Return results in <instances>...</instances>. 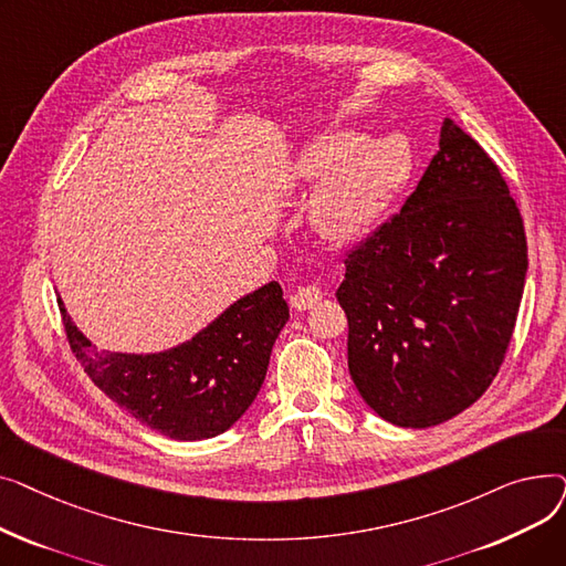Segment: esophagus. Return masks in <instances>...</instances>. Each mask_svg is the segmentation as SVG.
I'll return each mask as SVG.
<instances>
[{"label": "esophagus", "mask_w": 566, "mask_h": 566, "mask_svg": "<svg viewBox=\"0 0 566 566\" xmlns=\"http://www.w3.org/2000/svg\"><path fill=\"white\" fill-rule=\"evenodd\" d=\"M323 298V293L316 286H301L291 295V305L295 312H307L312 310L318 301Z\"/></svg>", "instance_id": "obj_1"}]
</instances>
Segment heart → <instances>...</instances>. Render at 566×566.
Listing matches in <instances>:
<instances>
[{
  "mask_svg": "<svg viewBox=\"0 0 566 566\" xmlns=\"http://www.w3.org/2000/svg\"><path fill=\"white\" fill-rule=\"evenodd\" d=\"M410 167V148L399 137L363 142L355 130L323 135L301 160L305 181L321 184L312 199L318 233L335 243L369 233L408 181Z\"/></svg>",
  "mask_w": 566,
  "mask_h": 566,
  "instance_id": "obj_1",
  "label": "heart"
}]
</instances>
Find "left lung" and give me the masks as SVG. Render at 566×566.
<instances>
[{"mask_svg":"<svg viewBox=\"0 0 566 566\" xmlns=\"http://www.w3.org/2000/svg\"><path fill=\"white\" fill-rule=\"evenodd\" d=\"M401 211L353 248L337 301L348 371L397 427L427 429L478 401L507 355L527 241L516 199L452 118Z\"/></svg>","mask_w":566,"mask_h":566,"instance_id":"obj_1","label":"left lung"}]
</instances>
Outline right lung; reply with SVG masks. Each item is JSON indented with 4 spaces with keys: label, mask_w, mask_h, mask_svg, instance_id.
Instances as JSON below:
<instances>
[{
    "label": "right lung",
    "mask_w": 566,
    "mask_h": 566,
    "mask_svg": "<svg viewBox=\"0 0 566 566\" xmlns=\"http://www.w3.org/2000/svg\"><path fill=\"white\" fill-rule=\"evenodd\" d=\"M59 312L84 374L135 420L174 440L213 438L241 418L261 390L273 344L289 321L282 286L271 282L184 346L124 355L94 348L62 301Z\"/></svg>",
    "instance_id": "1"
}]
</instances>
